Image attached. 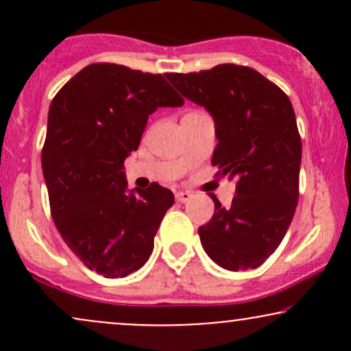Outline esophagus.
Returning a JSON list of instances; mask_svg holds the SVG:
<instances>
[{"mask_svg": "<svg viewBox=\"0 0 351 351\" xmlns=\"http://www.w3.org/2000/svg\"><path fill=\"white\" fill-rule=\"evenodd\" d=\"M193 198V193L189 191H178L176 193V199L180 201V203H186V201H189Z\"/></svg>", "mask_w": 351, "mask_h": 351, "instance_id": "34e87169", "label": "esophagus"}]
</instances>
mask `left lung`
<instances>
[{"label":"left lung","instance_id":"8db88e82","mask_svg":"<svg viewBox=\"0 0 351 351\" xmlns=\"http://www.w3.org/2000/svg\"><path fill=\"white\" fill-rule=\"evenodd\" d=\"M167 79L213 115L211 163L217 175L236 180L231 206L211 195L215 215L198 229L201 244L228 271L259 267L279 247L299 199L302 142L291 100L263 74L236 64Z\"/></svg>","mask_w":351,"mask_h":351}]
</instances>
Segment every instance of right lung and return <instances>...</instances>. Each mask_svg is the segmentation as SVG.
Returning a JSON list of instances; mask_svg holds the SVG:
<instances>
[{
    "label": "right lung",
    "mask_w": 351,
    "mask_h": 351,
    "mask_svg": "<svg viewBox=\"0 0 351 351\" xmlns=\"http://www.w3.org/2000/svg\"><path fill=\"white\" fill-rule=\"evenodd\" d=\"M183 104L162 74L108 62L84 67L52 99L41 153L51 215L90 271L119 279L150 257L175 196L156 183L127 193L123 162L148 115Z\"/></svg>",
    "instance_id": "1"
}]
</instances>
